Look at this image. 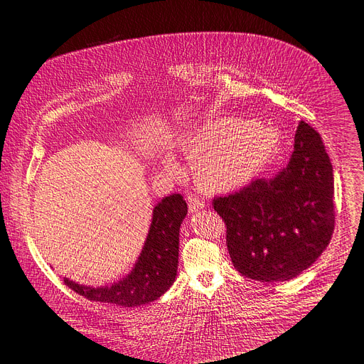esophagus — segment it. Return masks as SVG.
Returning <instances> with one entry per match:
<instances>
[{
  "mask_svg": "<svg viewBox=\"0 0 364 364\" xmlns=\"http://www.w3.org/2000/svg\"><path fill=\"white\" fill-rule=\"evenodd\" d=\"M187 203H188V210L190 212H196V210H200V209L205 208V203L199 198L193 196V195L187 198Z\"/></svg>",
  "mask_w": 364,
  "mask_h": 364,
  "instance_id": "1",
  "label": "esophagus"
}]
</instances>
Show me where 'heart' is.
<instances>
[{"label": "heart", "mask_w": 364, "mask_h": 364, "mask_svg": "<svg viewBox=\"0 0 364 364\" xmlns=\"http://www.w3.org/2000/svg\"><path fill=\"white\" fill-rule=\"evenodd\" d=\"M279 132L263 123L221 119L184 140L196 183L206 191H227L250 183L278 152Z\"/></svg>", "instance_id": "1"}]
</instances>
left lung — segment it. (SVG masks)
Instances as JSON below:
<instances>
[{"mask_svg":"<svg viewBox=\"0 0 364 364\" xmlns=\"http://www.w3.org/2000/svg\"><path fill=\"white\" fill-rule=\"evenodd\" d=\"M234 268L262 282L293 279L318 260L335 228L333 174L321 134L304 121L287 168L212 202Z\"/></svg>","mask_w":364,"mask_h":364,"instance_id":"obj_1","label":"left lung"}]
</instances>
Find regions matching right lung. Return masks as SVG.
I'll use <instances>...</instances> for the list:
<instances>
[{
	"mask_svg": "<svg viewBox=\"0 0 364 364\" xmlns=\"http://www.w3.org/2000/svg\"><path fill=\"white\" fill-rule=\"evenodd\" d=\"M187 203L178 193L164 198L154 209L146 243L133 272L111 287H83L64 279L73 291L90 301L137 307L159 299L173 285L178 268V234Z\"/></svg>",
	"mask_w": 364,
	"mask_h": 364,
	"instance_id": "1",
	"label": "right lung"
}]
</instances>
